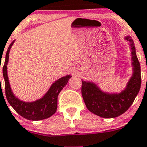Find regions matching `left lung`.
<instances>
[{"mask_svg": "<svg viewBox=\"0 0 147 147\" xmlns=\"http://www.w3.org/2000/svg\"><path fill=\"white\" fill-rule=\"evenodd\" d=\"M125 39L131 47L133 75L123 92L120 94H107L102 92L94 83L82 80L81 93L86 106L92 113L103 118H115L127 111L141 88V66L136 55L134 42L130 36H126Z\"/></svg>", "mask_w": 147, "mask_h": 147, "instance_id": "left-lung-1", "label": "left lung"}]
</instances>
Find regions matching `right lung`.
Masks as SVG:
<instances>
[{
  "label": "right lung",
  "instance_id": "right-lung-1",
  "mask_svg": "<svg viewBox=\"0 0 147 147\" xmlns=\"http://www.w3.org/2000/svg\"><path fill=\"white\" fill-rule=\"evenodd\" d=\"M14 41L11 42L6 54L4 65L3 67V75L5 80V93L8 102L11 107L23 118L32 121H38L47 119L55 113L57 110L58 96L60 92L67 85L70 75L63 77L51 86L48 92L42 98L33 102H26L17 98L12 93L9 85L7 75V64L9 61V54Z\"/></svg>",
  "mask_w": 147,
  "mask_h": 147
}]
</instances>
